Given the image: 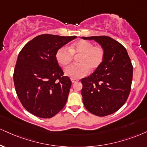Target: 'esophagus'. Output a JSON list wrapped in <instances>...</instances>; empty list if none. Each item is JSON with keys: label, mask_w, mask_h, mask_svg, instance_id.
I'll return each mask as SVG.
<instances>
[{"label": "esophagus", "mask_w": 147, "mask_h": 147, "mask_svg": "<svg viewBox=\"0 0 147 147\" xmlns=\"http://www.w3.org/2000/svg\"><path fill=\"white\" fill-rule=\"evenodd\" d=\"M71 81H72V83H76V82H77V81H79V79H71Z\"/></svg>", "instance_id": "34e87169"}]
</instances>
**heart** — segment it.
<instances>
[{"label": "heart", "mask_w": 147, "mask_h": 147, "mask_svg": "<svg viewBox=\"0 0 147 147\" xmlns=\"http://www.w3.org/2000/svg\"><path fill=\"white\" fill-rule=\"evenodd\" d=\"M77 57L79 64L69 66L65 70V75L71 79H79L87 75L90 70H97L105 57V51L100 45L94 46L92 42L80 40L72 43L68 49L60 48L57 51L55 57L61 66L66 68L71 63L74 57Z\"/></svg>", "instance_id": "obj_1"}]
</instances>
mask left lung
<instances>
[{
  "instance_id": "obj_1",
  "label": "left lung",
  "mask_w": 147,
  "mask_h": 147,
  "mask_svg": "<svg viewBox=\"0 0 147 147\" xmlns=\"http://www.w3.org/2000/svg\"><path fill=\"white\" fill-rule=\"evenodd\" d=\"M94 40L104 49L105 57L97 70L81 79L85 107L92 114L105 116L116 112L129 95L133 66L126 49L108 36L82 37Z\"/></svg>"
}]
</instances>
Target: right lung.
Wrapping results in <instances>:
<instances>
[{
  "label": "right lung",
  "mask_w": 147,
  "mask_h": 147,
  "mask_svg": "<svg viewBox=\"0 0 147 147\" xmlns=\"http://www.w3.org/2000/svg\"><path fill=\"white\" fill-rule=\"evenodd\" d=\"M76 38L40 35L20 51L14 69V86L23 107L34 116L52 118L66 105L72 82L63 76L55 55Z\"/></svg>",
  "instance_id": "obj_1"
}]
</instances>
